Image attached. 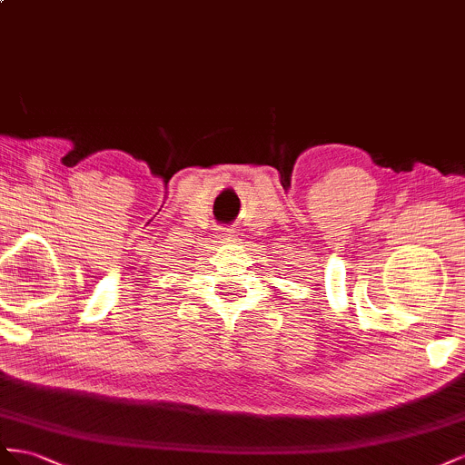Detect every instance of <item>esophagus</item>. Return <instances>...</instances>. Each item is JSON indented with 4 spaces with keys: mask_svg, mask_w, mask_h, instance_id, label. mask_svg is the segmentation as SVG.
Returning <instances> with one entry per match:
<instances>
[{
    "mask_svg": "<svg viewBox=\"0 0 465 465\" xmlns=\"http://www.w3.org/2000/svg\"><path fill=\"white\" fill-rule=\"evenodd\" d=\"M233 233H235V232L230 230V228H222V230H220V235H222V237H232Z\"/></svg>",
    "mask_w": 465,
    "mask_h": 465,
    "instance_id": "34e87169",
    "label": "esophagus"
}]
</instances>
